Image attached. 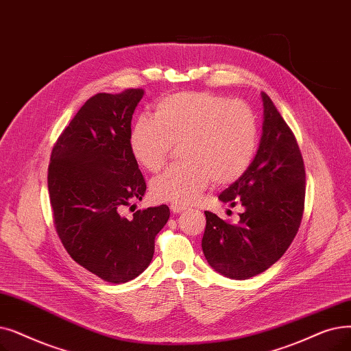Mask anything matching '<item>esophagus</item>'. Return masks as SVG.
I'll use <instances>...</instances> for the list:
<instances>
[{
  "label": "esophagus",
  "mask_w": 351,
  "mask_h": 351,
  "mask_svg": "<svg viewBox=\"0 0 351 351\" xmlns=\"http://www.w3.org/2000/svg\"><path fill=\"white\" fill-rule=\"evenodd\" d=\"M188 209H189V206H186V205H180V204H172L171 205V210L173 213H180V212H185Z\"/></svg>",
  "instance_id": "1"
}]
</instances>
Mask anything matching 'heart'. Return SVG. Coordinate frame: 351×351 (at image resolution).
<instances>
[{"label": "heart", "instance_id": "obj_1", "mask_svg": "<svg viewBox=\"0 0 351 351\" xmlns=\"http://www.w3.org/2000/svg\"><path fill=\"white\" fill-rule=\"evenodd\" d=\"M184 162L152 180L158 201L191 204L212 182L231 184L247 172L258 146V121L248 104L209 91H182L156 104L130 132L132 154L149 172L160 171L175 145Z\"/></svg>", "mask_w": 351, "mask_h": 351}]
</instances>
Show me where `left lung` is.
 <instances>
[{"label": "left lung", "instance_id": "left-lung-1", "mask_svg": "<svg viewBox=\"0 0 351 351\" xmlns=\"http://www.w3.org/2000/svg\"><path fill=\"white\" fill-rule=\"evenodd\" d=\"M263 134L256 155L219 201L243 212L232 223L205 210L202 251L208 264L231 280H248L276 264L291 245L304 210L306 171L293 132L261 93Z\"/></svg>", "mask_w": 351, "mask_h": 351}]
</instances>
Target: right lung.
Returning a JSON list of instances; mask_svg holds the SVG:
<instances>
[{
  "mask_svg": "<svg viewBox=\"0 0 351 351\" xmlns=\"http://www.w3.org/2000/svg\"><path fill=\"white\" fill-rule=\"evenodd\" d=\"M143 88L90 97L60 134L49 166L57 234L73 260L99 278L123 284L142 274L155 237L169 219L166 205L120 215L142 201L146 182L130 149V125Z\"/></svg>",
  "mask_w": 351,
  "mask_h": 351,
  "instance_id": "obj_1",
  "label": "right lung"
}]
</instances>
